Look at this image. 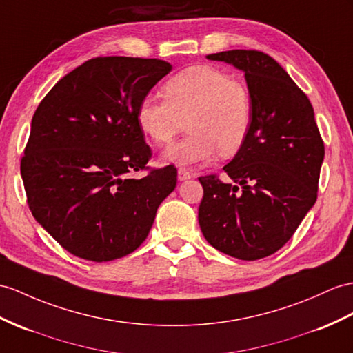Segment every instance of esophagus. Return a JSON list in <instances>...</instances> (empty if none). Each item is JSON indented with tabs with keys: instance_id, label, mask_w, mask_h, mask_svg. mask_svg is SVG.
Wrapping results in <instances>:
<instances>
[{
	"instance_id": "obj_1",
	"label": "esophagus",
	"mask_w": 353,
	"mask_h": 353,
	"mask_svg": "<svg viewBox=\"0 0 353 353\" xmlns=\"http://www.w3.org/2000/svg\"><path fill=\"white\" fill-rule=\"evenodd\" d=\"M192 174L187 169H178V179L179 181H185V179H190Z\"/></svg>"
}]
</instances>
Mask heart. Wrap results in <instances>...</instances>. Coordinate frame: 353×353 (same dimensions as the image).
<instances>
[{
	"label": "heart",
	"instance_id": "heart-1",
	"mask_svg": "<svg viewBox=\"0 0 353 353\" xmlns=\"http://www.w3.org/2000/svg\"><path fill=\"white\" fill-rule=\"evenodd\" d=\"M165 99L145 96L136 109L143 134L157 145H170L190 130L184 141L163 154L178 166H194L232 157L244 147L253 123V101L247 85L212 65H193L163 85ZM188 124L185 125V123Z\"/></svg>",
	"mask_w": 353,
	"mask_h": 353
}]
</instances>
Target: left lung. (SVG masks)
Listing matches in <instances>:
<instances>
[{
  "label": "left lung",
  "mask_w": 353,
  "mask_h": 353,
  "mask_svg": "<svg viewBox=\"0 0 353 353\" xmlns=\"http://www.w3.org/2000/svg\"><path fill=\"white\" fill-rule=\"evenodd\" d=\"M244 72L253 123L223 168L232 183L201 176V230L214 248L241 261L276 253L317 199L323 141L310 100L276 59L259 50L206 55Z\"/></svg>",
  "instance_id": "obj_1"
}]
</instances>
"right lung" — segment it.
<instances>
[{"label":"right lung","instance_id":"right-lung-1","mask_svg":"<svg viewBox=\"0 0 353 353\" xmlns=\"http://www.w3.org/2000/svg\"><path fill=\"white\" fill-rule=\"evenodd\" d=\"M172 65L99 57L59 79L32 117L21 160L28 206L55 241L82 259L130 254L148 236L176 169H152L136 109Z\"/></svg>","mask_w":353,"mask_h":353}]
</instances>
